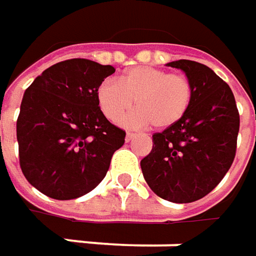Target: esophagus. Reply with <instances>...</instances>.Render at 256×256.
Returning a JSON list of instances; mask_svg holds the SVG:
<instances>
[{
    "label": "esophagus",
    "instance_id": "esophagus-1",
    "mask_svg": "<svg viewBox=\"0 0 256 256\" xmlns=\"http://www.w3.org/2000/svg\"><path fill=\"white\" fill-rule=\"evenodd\" d=\"M136 136V134L134 132H126V136H125V140H126V142H130L131 140H134Z\"/></svg>",
    "mask_w": 256,
    "mask_h": 256
}]
</instances>
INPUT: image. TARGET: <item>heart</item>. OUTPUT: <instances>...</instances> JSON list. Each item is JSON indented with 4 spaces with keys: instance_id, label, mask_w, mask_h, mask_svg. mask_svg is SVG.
Listing matches in <instances>:
<instances>
[{
    "instance_id": "obj_1",
    "label": "heart",
    "mask_w": 256,
    "mask_h": 256,
    "mask_svg": "<svg viewBox=\"0 0 256 256\" xmlns=\"http://www.w3.org/2000/svg\"><path fill=\"white\" fill-rule=\"evenodd\" d=\"M96 100L104 115L118 122L134 104L140 108L125 124L166 130L180 122L192 102V85L184 75L168 74L152 66H135L98 86Z\"/></svg>"
}]
</instances>
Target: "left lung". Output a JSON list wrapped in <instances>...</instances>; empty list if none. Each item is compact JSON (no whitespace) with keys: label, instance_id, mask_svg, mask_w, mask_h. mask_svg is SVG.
<instances>
[{"label":"left lung","instance_id":"8db88e82","mask_svg":"<svg viewBox=\"0 0 256 256\" xmlns=\"http://www.w3.org/2000/svg\"><path fill=\"white\" fill-rule=\"evenodd\" d=\"M166 65L185 72L192 102L180 122L154 134L152 150L141 170L158 196L188 204L208 195L231 168L240 114L230 85L206 65L190 60Z\"/></svg>","mask_w":256,"mask_h":256}]
</instances>
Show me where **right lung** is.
Masks as SVG:
<instances>
[{
	"instance_id": "obj_1",
	"label": "right lung",
	"mask_w": 256,
	"mask_h": 256,
	"mask_svg": "<svg viewBox=\"0 0 256 256\" xmlns=\"http://www.w3.org/2000/svg\"><path fill=\"white\" fill-rule=\"evenodd\" d=\"M112 65L74 58L38 75L25 91L16 120L22 174L54 200L80 198L102 181L125 131L98 106L96 91Z\"/></svg>"
}]
</instances>
